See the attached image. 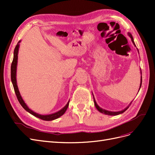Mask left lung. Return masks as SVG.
I'll list each match as a JSON object with an SVG mask.
<instances>
[{"mask_svg": "<svg viewBox=\"0 0 155 155\" xmlns=\"http://www.w3.org/2000/svg\"><path fill=\"white\" fill-rule=\"evenodd\" d=\"M128 35L130 37V39H131V41H132V42H133V45L136 46V45H135V43H134V39H133V36H132V35H131V34L130 33H129V32H128ZM136 47H137V46H136ZM138 50V49H137ZM138 53H139V51H138ZM141 70V69H140ZM140 72H141V79H140V88H139V91H140V88H141V86H142V71L141 70H140ZM139 92V91H138ZM93 97H94V105H95V107H96V108L97 109V110L99 111V112H100L101 113H104V114H107V115H110V116H116V115H118V114H122L123 112H124L127 109H128V108L129 107V106H130V105L131 104V103H132V101H131L130 103V104L126 108H125V109H124V110H120V111H118V112H112V111H109V110H105V109H102V108H101L99 105H98L97 104V103H96V100H95V99H94V95H93Z\"/></svg>", "mask_w": 155, "mask_h": 155, "instance_id": "obj_1", "label": "left lung"}]
</instances>
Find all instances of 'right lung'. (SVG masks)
<instances>
[{
    "label": "right lung",
    "instance_id": "add662e5",
    "mask_svg": "<svg viewBox=\"0 0 155 155\" xmlns=\"http://www.w3.org/2000/svg\"><path fill=\"white\" fill-rule=\"evenodd\" d=\"M20 43H21V41L18 42V43L15 48V50H14L13 59V61L12 63V66H11V79H12V82L13 84V88H14V91H15L18 101H19L21 106L24 108V109L27 112H28L29 113H30L33 116L37 117V118H39L41 120H45V121H52L54 120H55V119L59 118L60 116L63 115L64 114V112H66L67 108L68 107V105H69L70 100L68 101L67 105H65L63 108V109H61L60 110L56 112H55V113H53V114L42 115V114H39L38 113H36V112H34L30 109H29V107L27 106V105L25 104V101L23 100L22 97H21V95L19 92V91H18V86L17 84V78H16L17 66V60H18V48H19V46H20V45H19Z\"/></svg>",
    "mask_w": 155,
    "mask_h": 155
}]
</instances>
